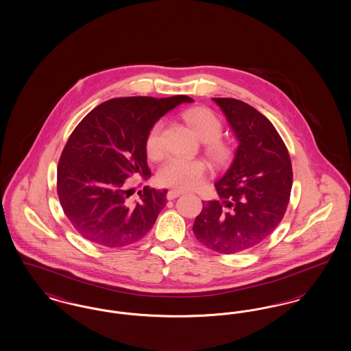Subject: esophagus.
<instances>
[{
	"instance_id": "obj_1",
	"label": "esophagus",
	"mask_w": 351,
	"mask_h": 351,
	"mask_svg": "<svg viewBox=\"0 0 351 351\" xmlns=\"http://www.w3.org/2000/svg\"><path fill=\"white\" fill-rule=\"evenodd\" d=\"M180 195H183V192H180V191H169L167 193V199L168 200H173V199L179 197Z\"/></svg>"
}]
</instances>
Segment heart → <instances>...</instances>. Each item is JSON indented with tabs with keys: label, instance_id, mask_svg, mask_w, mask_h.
<instances>
[{
	"label": "heart",
	"instance_id": "1",
	"mask_svg": "<svg viewBox=\"0 0 351 351\" xmlns=\"http://www.w3.org/2000/svg\"><path fill=\"white\" fill-rule=\"evenodd\" d=\"M184 119L191 125L195 133L205 142V149L213 162L225 163L230 155L232 147L219 139L222 123L216 113L208 108L199 106L184 112ZM163 122H156L146 138V151L152 159H158L163 154L162 143ZM206 165L201 159H188L175 156L168 159L158 172V182L176 191H189L197 188L204 182Z\"/></svg>",
	"mask_w": 351,
	"mask_h": 351
}]
</instances>
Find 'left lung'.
I'll return each mask as SVG.
<instances>
[{"label":"left lung","instance_id":"8db88e82","mask_svg":"<svg viewBox=\"0 0 351 351\" xmlns=\"http://www.w3.org/2000/svg\"><path fill=\"white\" fill-rule=\"evenodd\" d=\"M228 119L238 147L215 183L219 200L202 201L193 233L221 254L249 250L283 219L292 189L288 150L274 125L249 104L213 99Z\"/></svg>","mask_w":351,"mask_h":351}]
</instances>
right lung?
I'll return each instance as SVG.
<instances>
[{
  "instance_id": "add662e5",
  "label": "right lung",
  "mask_w": 351,
  "mask_h": 351,
  "mask_svg": "<svg viewBox=\"0 0 351 351\" xmlns=\"http://www.w3.org/2000/svg\"><path fill=\"white\" fill-rule=\"evenodd\" d=\"M188 96L105 101L76 126L58 166V196L83 238L105 247L129 246L149 233L167 204V189L145 186L128 200L132 176L150 178L146 138L151 128Z\"/></svg>"
}]
</instances>
